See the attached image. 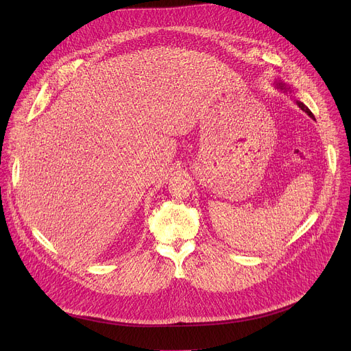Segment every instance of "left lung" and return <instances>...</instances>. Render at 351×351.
Segmentation results:
<instances>
[{
  "label": "left lung",
  "instance_id": "8db88e82",
  "mask_svg": "<svg viewBox=\"0 0 351 351\" xmlns=\"http://www.w3.org/2000/svg\"><path fill=\"white\" fill-rule=\"evenodd\" d=\"M274 86L278 88V90H280V91H285V93H291V88H290V86H287L282 79H275L274 80ZM294 99V103L298 106V108H302L310 118H313V119H315L314 118V115H313V112L308 110V107L303 103V101H300V99L298 98H293Z\"/></svg>",
  "mask_w": 351,
  "mask_h": 351
}]
</instances>
